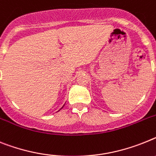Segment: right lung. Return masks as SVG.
Masks as SVG:
<instances>
[{
	"mask_svg": "<svg viewBox=\"0 0 156 156\" xmlns=\"http://www.w3.org/2000/svg\"><path fill=\"white\" fill-rule=\"evenodd\" d=\"M62 107H63V106H62Z\"/></svg>",
	"mask_w": 156,
	"mask_h": 156,
	"instance_id": "1",
	"label": "right lung"
}]
</instances>
